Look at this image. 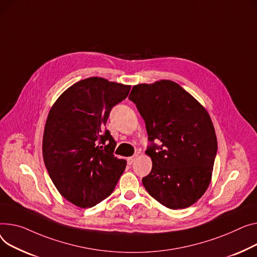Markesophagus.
I'll return each instance as SVG.
<instances>
[{"instance_id": "obj_1", "label": "esophagus", "mask_w": 257, "mask_h": 257, "mask_svg": "<svg viewBox=\"0 0 257 257\" xmlns=\"http://www.w3.org/2000/svg\"><path fill=\"white\" fill-rule=\"evenodd\" d=\"M136 159H138V155H134V156H132V157H129V158L127 159V162H128L129 165H132V164L136 161Z\"/></svg>"}]
</instances>
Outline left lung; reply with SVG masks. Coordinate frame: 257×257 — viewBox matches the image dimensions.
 Wrapping results in <instances>:
<instances>
[{"label": "left lung", "mask_w": 257, "mask_h": 257, "mask_svg": "<svg viewBox=\"0 0 257 257\" xmlns=\"http://www.w3.org/2000/svg\"><path fill=\"white\" fill-rule=\"evenodd\" d=\"M129 100L143 116L152 143L146 151L153 163L143 178L146 190L168 209L192 206L208 189L217 154L210 114L172 80L136 84ZM155 139L160 146L153 144Z\"/></svg>", "instance_id": "left-lung-1"}]
</instances>
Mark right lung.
<instances>
[{"label":"right lung","mask_w":257,"mask_h":257,"mask_svg":"<svg viewBox=\"0 0 257 257\" xmlns=\"http://www.w3.org/2000/svg\"><path fill=\"white\" fill-rule=\"evenodd\" d=\"M130 89L102 77L85 78L68 88L49 110L44 164L62 196L79 208L108 197L124 173L127 162L114 157L116 143L105 124Z\"/></svg>","instance_id":"right-lung-1"}]
</instances>
